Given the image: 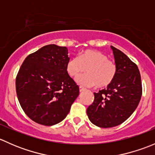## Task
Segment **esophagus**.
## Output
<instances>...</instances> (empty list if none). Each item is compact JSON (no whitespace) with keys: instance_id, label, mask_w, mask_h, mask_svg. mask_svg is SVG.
<instances>
[{"instance_id":"1","label":"esophagus","mask_w":155,"mask_h":155,"mask_svg":"<svg viewBox=\"0 0 155 155\" xmlns=\"http://www.w3.org/2000/svg\"><path fill=\"white\" fill-rule=\"evenodd\" d=\"M84 91H85V88H84V87H79V91L80 92H83Z\"/></svg>"}]
</instances>
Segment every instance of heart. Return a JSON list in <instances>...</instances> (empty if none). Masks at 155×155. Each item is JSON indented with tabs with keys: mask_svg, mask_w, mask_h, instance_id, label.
I'll return each instance as SVG.
<instances>
[{
	"mask_svg": "<svg viewBox=\"0 0 155 155\" xmlns=\"http://www.w3.org/2000/svg\"><path fill=\"white\" fill-rule=\"evenodd\" d=\"M87 68V73L79 76L76 82L81 86L99 87L109 86L115 79L117 73L116 65L109 60L104 53L93 49L82 51L78 57L68 61L66 70L69 76L77 77Z\"/></svg>",
	"mask_w": 155,
	"mask_h": 155,
	"instance_id": "obj_1",
	"label": "heart"
}]
</instances>
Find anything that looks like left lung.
I'll return each mask as SVG.
<instances>
[{
	"label": "left lung",
	"instance_id": "left-lung-1",
	"mask_svg": "<svg viewBox=\"0 0 155 155\" xmlns=\"http://www.w3.org/2000/svg\"><path fill=\"white\" fill-rule=\"evenodd\" d=\"M117 73L106 89L94 93V100L87 109L92 124L100 127H112L125 121L135 111L142 96L140 70L125 54L111 46Z\"/></svg>",
	"mask_w": 155,
	"mask_h": 155
}]
</instances>
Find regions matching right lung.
I'll return each instance as SVG.
<instances>
[{"mask_svg": "<svg viewBox=\"0 0 155 155\" xmlns=\"http://www.w3.org/2000/svg\"><path fill=\"white\" fill-rule=\"evenodd\" d=\"M68 48L50 44L29 54L16 79L17 97L26 115L35 122L51 126L63 121L79 94L69 76Z\"/></svg>", "mask_w": 155, "mask_h": 155, "instance_id": "right-lung-1", "label": "right lung"}]
</instances>
